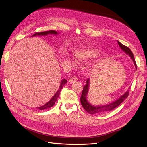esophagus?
<instances>
[{"label": "esophagus", "instance_id": "esophagus-1", "mask_svg": "<svg viewBox=\"0 0 147 147\" xmlns=\"http://www.w3.org/2000/svg\"><path fill=\"white\" fill-rule=\"evenodd\" d=\"M78 79L77 78L75 77V76H73V77H72L71 78H70L69 80V82L70 83H72L74 82H75V81H77Z\"/></svg>", "mask_w": 147, "mask_h": 147}]
</instances>
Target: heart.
<instances>
[{
  "label": "heart",
  "mask_w": 147,
  "mask_h": 147,
  "mask_svg": "<svg viewBox=\"0 0 147 147\" xmlns=\"http://www.w3.org/2000/svg\"><path fill=\"white\" fill-rule=\"evenodd\" d=\"M100 54V52L97 49H89L78 50L74 53L75 57L77 60H84L90 58H94L98 57ZM68 60L71 61L70 58Z\"/></svg>",
  "instance_id": "b5f03b06"
}]
</instances>
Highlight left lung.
I'll list each match as a JSON object with an SVG mask.
<instances>
[{"label": "left lung", "instance_id": "left-lung-1", "mask_svg": "<svg viewBox=\"0 0 147 147\" xmlns=\"http://www.w3.org/2000/svg\"><path fill=\"white\" fill-rule=\"evenodd\" d=\"M117 42L121 49H122L126 54L128 55L131 57V58L132 59L133 63L135 65V67L136 69H137V65H136V63L135 61L133 53L132 52H131L130 49L128 48V47L125 46V45H124L122 43H120L119 41H117ZM89 78L87 80L86 84L83 87V89L82 90V96H81V98H80V101L83 108L90 114H105V113L109 112L110 111H112L116 107H117L118 106H119L126 98L128 97V96L129 95V90L130 88H129L127 91H126L123 95L121 96L119 98H118L117 100H115V102L113 103L106 105L94 106L92 105H91L87 100V95L89 91Z\"/></svg>", "mask_w": 147, "mask_h": 147}]
</instances>
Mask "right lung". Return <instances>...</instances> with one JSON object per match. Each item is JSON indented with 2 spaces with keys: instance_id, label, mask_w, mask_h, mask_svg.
Wrapping results in <instances>:
<instances>
[{
  "instance_id": "1",
  "label": "right lung",
  "mask_w": 147,
  "mask_h": 147,
  "mask_svg": "<svg viewBox=\"0 0 147 147\" xmlns=\"http://www.w3.org/2000/svg\"><path fill=\"white\" fill-rule=\"evenodd\" d=\"M49 34H55L57 35L58 34V33L56 31H55V30H49V31H46V32H38V33H35L33 36H46V35H48ZM67 83V80L65 79H63L61 81V84H60V86L59 89L58 90V91L57 92V93L55 94L53 96V97L50 99V101L45 103V105H44L43 106H40V107H38L37 108L40 109V110H44V109H46L48 108H50L52 107V106L55 105V102H57V98H58L59 94L61 90L63 87L64 86V84Z\"/></svg>"
}]
</instances>
